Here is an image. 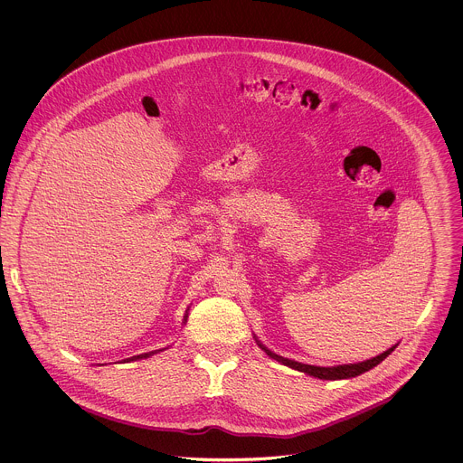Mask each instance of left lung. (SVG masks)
<instances>
[{"instance_id": "8db88e82", "label": "left lung", "mask_w": 463, "mask_h": 463, "mask_svg": "<svg viewBox=\"0 0 463 463\" xmlns=\"http://www.w3.org/2000/svg\"><path fill=\"white\" fill-rule=\"evenodd\" d=\"M260 347L264 349L265 353H267L270 358H274V360L281 362L283 365H288L290 369H296V371L307 373V374H310V376H314V378H319V380H345V378H354V376H358V374H362V373H365V371H369V369L376 367L380 362H383V360H385V358H387V356L396 349V345H394V347L387 349L385 353H382V354H378V356H374V358H371V360L360 362V364L336 365V367H317V365H307V364H299V362H294V360H288V358L278 356V354L270 353L269 349H265L262 344H260Z\"/></svg>"}]
</instances>
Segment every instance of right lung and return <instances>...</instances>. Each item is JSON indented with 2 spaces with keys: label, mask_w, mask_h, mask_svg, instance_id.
<instances>
[{
  "label": "right lung",
  "mask_w": 463,
  "mask_h": 463,
  "mask_svg": "<svg viewBox=\"0 0 463 463\" xmlns=\"http://www.w3.org/2000/svg\"><path fill=\"white\" fill-rule=\"evenodd\" d=\"M187 317V316H185ZM155 351H151V353H144V354H137V356H132V358H127V360H138V358H147V356H151Z\"/></svg>",
  "instance_id": "1"
}]
</instances>
